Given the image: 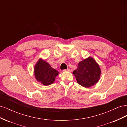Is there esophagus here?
<instances>
[{
	"mask_svg": "<svg viewBox=\"0 0 127 127\" xmlns=\"http://www.w3.org/2000/svg\"><path fill=\"white\" fill-rule=\"evenodd\" d=\"M64 71H69L70 70L69 69H64Z\"/></svg>",
	"mask_w": 127,
	"mask_h": 127,
	"instance_id": "esophagus-1",
	"label": "esophagus"
}]
</instances>
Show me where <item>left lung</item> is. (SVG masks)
I'll list each match as a JSON object with an SVG mask.
<instances>
[{
  "label": "left lung",
  "instance_id": "obj_1",
  "mask_svg": "<svg viewBox=\"0 0 127 127\" xmlns=\"http://www.w3.org/2000/svg\"><path fill=\"white\" fill-rule=\"evenodd\" d=\"M73 74L79 85L88 88L98 81L101 69L94 59L88 57L78 63L77 69L73 71Z\"/></svg>",
  "mask_w": 127,
  "mask_h": 127
}]
</instances>
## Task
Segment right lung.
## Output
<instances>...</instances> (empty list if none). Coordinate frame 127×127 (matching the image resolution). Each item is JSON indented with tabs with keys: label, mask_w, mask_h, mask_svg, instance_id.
I'll use <instances>...</instances> for the list:
<instances>
[{
	"label": "right lung",
	"mask_w": 127,
	"mask_h": 127,
	"mask_svg": "<svg viewBox=\"0 0 127 127\" xmlns=\"http://www.w3.org/2000/svg\"><path fill=\"white\" fill-rule=\"evenodd\" d=\"M59 72L46 61L40 59L34 67V75L38 82L44 85H49L55 80Z\"/></svg>",
	"instance_id": "add662e5"
}]
</instances>
